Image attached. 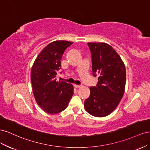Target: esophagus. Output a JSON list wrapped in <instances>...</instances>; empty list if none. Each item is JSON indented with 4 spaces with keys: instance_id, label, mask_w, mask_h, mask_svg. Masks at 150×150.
Wrapping results in <instances>:
<instances>
[{
    "instance_id": "34e87169",
    "label": "esophagus",
    "mask_w": 150,
    "mask_h": 150,
    "mask_svg": "<svg viewBox=\"0 0 150 150\" xmlns=\"http://www.w3.org/2000/svg\"><path fill=\"white\" fill-rule=\"evenodd\" d=\"M74 87L76 88H81V85H76V84H74Z\"/></svg>"
}]
</instances>
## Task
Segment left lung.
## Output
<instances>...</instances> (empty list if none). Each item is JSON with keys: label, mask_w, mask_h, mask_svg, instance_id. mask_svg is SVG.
<instances>
[{"label": "left lung", "mask_w": 150, "mask_h": 150, "mask_svg": "<svg viewBox=\"0 0 150 150\" xmlns=\"http://www.w3.org/2000/svg\"><path fill=\"white\" fill-rule=\"evenodd\" d=\"M91 52L94 76H98L96 87L90 88L84 101L86 111L96 117H104L114 111L123 96L126 69L119 54L104 42H88Z\"/></svg>", "instance_id": "1"}]
</instances>
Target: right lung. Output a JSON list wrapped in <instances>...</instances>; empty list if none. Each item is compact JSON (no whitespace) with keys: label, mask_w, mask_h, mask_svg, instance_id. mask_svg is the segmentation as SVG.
Listing matches in <instances>:
<instances>
[{"label":"right lung","mask_w":150,"mask_h":150,"mask_svg":"<svg viewBox=\"0 0 150 150\" xmlns=\"http://www.w3.org/2000/svg\"><path fill=\"white\" fill-rule=\"evenodd\" d=\"M72 43L56 40L49 44L39 54L32 67L30 79L35 101L50 115L64 110L73 95L71 84L56 81L62 54Z\"/></svg>","instance_id":"obj_1"}]
</instances>
